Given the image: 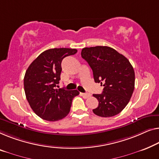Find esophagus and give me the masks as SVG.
I'll return each mask as SVG.
<instances>
[{
    "label": "esophagus",
    "instance_id": "34e87169",
    "mask_svg": "<svg viewBox=\"0 0 159 159\" xmlns=\"http://www.w3.org/2000/svg\"><path fill=\"white\" fill-rule=\"evenodd\" d=\"M81 95L84 98H85V99L88 98H89V97L91 96L90 94H89V93H81Z\"/></svg>",
    "mask_w": 159,
    "mask_h": 159
}]
</instances>
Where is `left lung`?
I'll return each mask as SVG.
<instances>
[{"mask_svg":"<svg viewBox=\"0 0 159 159\" xmlns=\"http://www.w3.org/2000/svg\"><path fill=\"white\" fill-rule=\"evenodd\" d=\"M82 57L89 64L95 82L103 84L102 94H94L99 104L93 111L108 118L120 113L133 95L135 72L128 59L109 47L97 46L82 49Z\"/></svg>","mask_w":159,"mask_h":159,"instance_id":"obj_1","label":"left lung"}]
</instances>
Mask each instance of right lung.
<instances>
[{"label":"right lung","instance_id":"obj_1","mask_svg":"<svg viewBox=\"0 0 159 159\" xmlns=\"http://www.w3.org/2000/svg\"><path fill=\"white\" fill-rule=\"evenodd\" d=\"M77 52L76 49L54 48L46 50L33 61L24 79V91L33 111L41 118L57 121L67 116L77 89H55L59 83L61 61Z\"/></svg>","mask_w":159,"mask_h":159}]
</instances>
